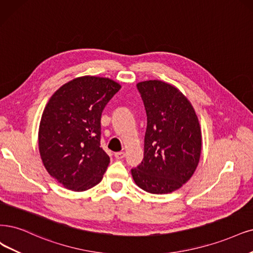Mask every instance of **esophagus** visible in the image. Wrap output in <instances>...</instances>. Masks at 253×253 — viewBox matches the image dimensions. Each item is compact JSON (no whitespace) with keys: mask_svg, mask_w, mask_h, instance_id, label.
Segmentation results:
<instances>
[{"mask_svg":"<svg viewBox=\"0 0 253 253\" xmlns=\"http://www.w3.org/2000/svg\"><path fill=\"white\" fill-rule=\"evenodd\" d=\"M115 157H116V160H118V161L123 160V158L125 157V152H123V151L117 152V153H115Z\"/></svg>","mask_w":253,"mask_h":253,"instance_id":"obj_1","label":"esophagus"}]
</instances>
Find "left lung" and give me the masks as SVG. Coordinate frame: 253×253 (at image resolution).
Listing matches in <instances>:
<instances>
[{"label": "left lung", "instance_id": "left-lung-1", "mask_svg": "<svg viewBox=\"0 0 253 253\" xmlns=\"http://www.w3.org/2000/svg\"><path fill=\"white\" fill-rule=\"evenodd\" d=\"M147 112L144 160L131 170L133 180L151 194H169L189 181L201 154V129L191 102L172 84H136Z\"/></svg>", "mask_w": 253, "mask_h": 253}]
</instances>
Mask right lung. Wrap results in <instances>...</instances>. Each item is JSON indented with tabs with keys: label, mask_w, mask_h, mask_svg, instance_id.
<instances>
[{
	"label": "right lung",
	"mask_w": 253,
	"mask_h": 253,
	"mask_svg": "<svg viewBox=\"0 0 253 253\" xmlns=\"http://www.w3.org/2000/svg\"><path fill=\"white\" fill-rule=\"evenodd\" d=\"M120 88L109 78L82 76L63 84L46 103L39 150L45 170L63 188L84 192L102 180L110 160L100 147L101 115Z\"/></svg>",
	"instance_id": "right-lung-1"
}]
</instances>
